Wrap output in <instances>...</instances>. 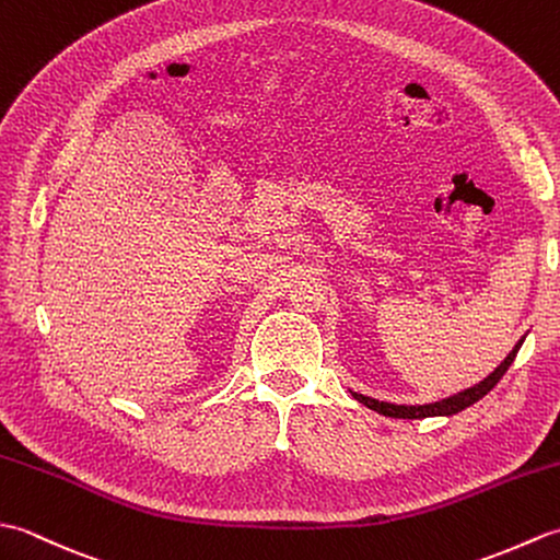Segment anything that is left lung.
Here are the masks:
<instances>
[{"label": "left lung", "mask_w": 560, "mask_h": 560, "mask_svg": "<svg viewBox=\"0 0 560 560\" xmlns=\"http://www.w3.org/2000/svg\"><path fill=\"white\" fill-rule=\"evenodd\" d=\"M522 341H525V337H522V339L515 343V349L505 355V361H503L501 365H498L489 377H483L479 385H474V387H469V389H462V392H457V395H452V397H447V399H440V401H433V404H413V407H409V404L380 401V399H373V397L359 395V392H351V395H353L355 399H359L361 404H365L368 409H373V411L383 413V416H392V419H428V416H452V413H459L462 409L471 407L474 401H479L481 397L489 395V392H491L498 383H501V377L508 373V368L513 365L515 355H517V351H520V347H522Z\"/></svg>", "instance_id": "1"}]
</instances>
